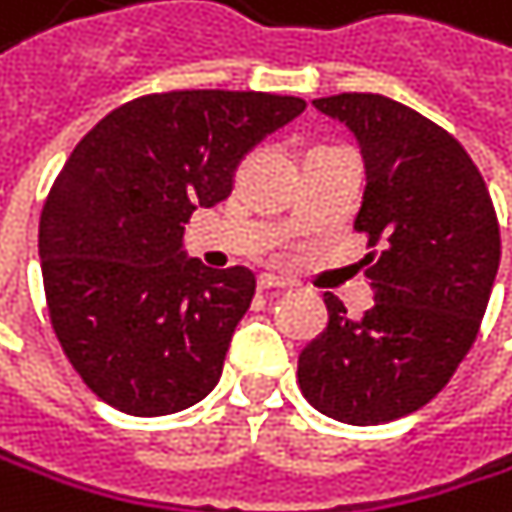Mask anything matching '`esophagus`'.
<instances>
[{"instance_id":"34e87169","label":"esophagus","mask_w":512,"mask_h":512,"mask_svg":"<svg viewBox=\"0 0 512 512\" xmlns=\"http://www.w3.org/2000/svg\"><path fill=\"white\" fill-rule=\"evenodd\" d=\"M292 283L277 274H259V289H289Z\"/></svg>"}]
</instances>
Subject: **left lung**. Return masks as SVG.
I'll use <instances>...</instances> for the list:
<instances>
[{"label":"left lung","instance_id":"8db88e82","mask_svg":"<svg viewBox=\"0 0 512 512\" xmlns=\"http://www.w3.org/2000/svg\"><path fill=\"white\" fill-rule=\"evenodd\" d=\"M365 159L356 229L374 307L350 319L326 295L329 326L298 356L304 398L338 422L380 425L428 404L468 356L486 313L501 235L465 147L413 108L377 93L313 99Z\"/></svg>","mask_w":512,"mask_h":512}]
</instances>
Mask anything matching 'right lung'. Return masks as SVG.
Instances as JSON below:
<instances>
[{
    "label": "right lung",
    "mask_w": 512,
    "mask_h": 512,
    "mask_svg": "<svg viewBox=\"0 0 512 512\" xmlns=\"http://www.w3.org/2000/svg\"><path fill=\"white\" fill-rule=\"evenodd\" d=\"M304 99L174 90L132 99L72 150L38 223L53 332L81 380L129 416L202 401L256 277L186 259L183 223L232 193L238 162Z\"/></svg>",
    "instance_id": "obj_1"
}]
</instances>
